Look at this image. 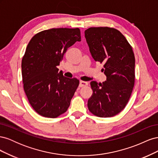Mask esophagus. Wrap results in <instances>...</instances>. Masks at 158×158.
<instances>
[{"instance_id":"1","label":"esophagus","mask_w":158,"mask_h":158,"mask_svg":"<svg viewBox=\"0 0 158 158\" xmlns=\"http://www.w3.org/2000/svg\"><path fill=\"white\" fill-rule=\"evenodd\" d=\"M88 85V83L86 82H84V81H80V87L86 86Z\"/></svg>"}]
</instances>
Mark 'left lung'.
I'll use <instances>...</instances> for the list:
<instances>
[{"mask_svg": "<svg viewBox=\"0 0 158 158\" xmlns=\"http://www.w3.org/2000/svg\"><path fill=\"white\" fill-rule=\"evenodd\" d=\"M94 59L103 64L107 80L90 82L93 90L88 99L89 111L99 117H111L121 112L135 85V58L126 37L115 28L89 27L84 31Z\"/></svg>", "mask_w": 158, "mask_h": 158, "instance_id": "obj_1", "label": "left lung"}]
</instances>
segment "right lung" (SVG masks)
I'll use <instances>...</instances> for the list:
<instances>
[{
    "instance_id": "add662e5",
    "label": "right lung",
    "mask_w": 158,
    "mask_h": 158,
    "mask_svg": "<svg viewBox=\"0 0 158 158\" xmlns=\"http://www.w3.org/2000/svg\"><path fill=\"white\" fill-rule=\"evenodd\" d=\"M81 41L79 28H52L40 31L28 44L22 60L23 89L31 106L40 115L56 118L64 113L79 85L57 66L66 50Z\"/></svg>"
}]
</instances>
